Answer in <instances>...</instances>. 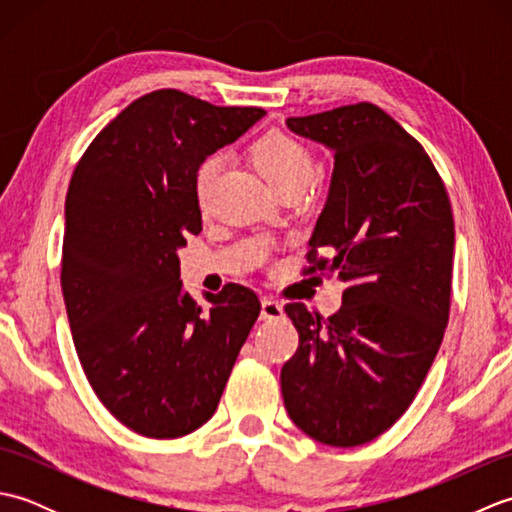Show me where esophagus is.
<instances>
[{"instance_id": "34e87169", "label": "esophagus", "mask_w": 512, "mask_h": 512, "mask_svg": "<svg viewBox=\"0 0 512 512\" xmlns=\"http://www.w3.org/2000/svg\"><path fill=\"white\" fill-rule=\"evenodd\" d=\"M281 314H284V306H281L279 301L270 299V297H264V299H262V319H264V321L279 319Z\"/></svg>"}]
</instances>
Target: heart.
<instances>
[{"mask_svg": "<svg viewBox=\"0 0 512 512\" xmlns=\"http://www.w3.org/2000/svg\"><path fill=\"white\" fill-rule=\"evenodd\" d=\"M253 160L273 189L286 182L306 184L314 169L308 147L299 138L279 132V129H273V132H268L257 140L253 145ZM220 167V156H209L200 162L198 171H195V195H198L200 202H204L206 195H209L217 173H220Z\"/></svg>", "mask_w": 512, "mask_h": 512, "instance_id": "1", "label": "heart"}]
</instances>
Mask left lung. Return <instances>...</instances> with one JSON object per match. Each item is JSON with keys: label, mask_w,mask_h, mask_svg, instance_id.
Masks as SVG:
<instances>
[{"label": "left lung", "mask_w": 512, "mask_h": 512, "mask_svg": "<svg viewBox=\"0 0 512 512\" xmlns=\"http://www.w3.org/2000/svg\"><path fill=\"white\" fill-rule=\"evenodd\" d=\"M286 125L334 154L308 273H336L345 290L328 321L303 303L286 306L299 347L281 369V394L310 438L358 447L407 411L440 350L451 306V202L427 151L372 103Z\"/></svg>", "instance_id": "left-lung-1"}]
</instances>
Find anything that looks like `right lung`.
<instances>
[{
    "instance_id": "add662e5",
    "label": "right lung",
    "mask_w": 512,
    "mask_h": 512,
    "mask_svg": "<svg viewBox=\"0 0 512 512\" xmlns=\"http://www.w3.org/2000/svg\"><path fill=\"white\" fill-rule=\"evenodd\" d=\"M266 112L178 90L140 96L85 149L65 198L61 290L76 354L116 420L169 440L209 420L259 317L253 290H182L178 250L202 231L200 162Z\"/></svg>"
}]
</instances>
